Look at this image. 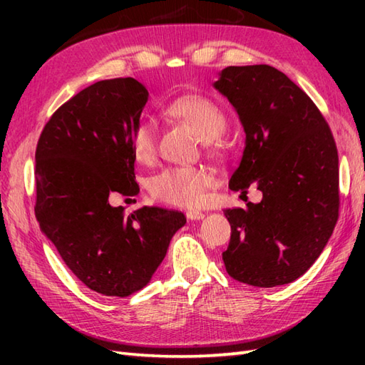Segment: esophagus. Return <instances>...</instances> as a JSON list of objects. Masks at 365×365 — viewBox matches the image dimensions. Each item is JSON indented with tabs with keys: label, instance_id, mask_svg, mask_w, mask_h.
Masks as SVG:
<instances>
[{
	"label": "esophagus",
	"instance_id": "1",
	"mask_svg": "<svg viewBox=\"0 0 365 365\" xmlns=\"http://www.w3.org/2000/svg\"><path fill=\"white\" fill-rule=\"evenodd\" d=\"M204 216H205V213H202V212H197V210H188L187 212V218L188 220H204Z\"/></svg>",
	"mask_w": 365,
	"mask_h": 365
}]
</instances>
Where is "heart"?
Segmentation results:
<instances>
[{"instance_id": "obj_1", "label": "heart", "mask_w": 365, "mask_h": 365, "mask_svg": "<svg viewBox=\"0 0 365 365\" xmlns=\"http://www.w3.org/2000/svg\"><path fill=\"white\" fill-rule=\"evenodd\" d=\"M165 111L173 118L190 123L205 138L208 152H218L221 136L227 128V115L213 98L196 92L182 94L166 103ZM158 130L150 119H139L131 128L130 145L135 158L150 163L157 155ZM215 183V174L205 166L166 168L153 175L149 190L155 199L177 207H197L204 202L205 191Z\"/></svg>"}]
</instances>
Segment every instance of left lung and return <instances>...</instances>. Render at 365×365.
Returning a JSON list of instances; mask_svg holds the SVG:
<instances>
[{
	"mask_svg": "<svg viewBox=\"0 0 365 365\" xmlns=\"http://www.w3.org/2000/svg\"><path fill=\"white\" fill-rule=\"evenodd\" d=\"M215 88L234 105L246 133L230 190L262 191L259 204L227 208L226 271L254 287L293 282L312 267L339 218V157L327 119L277 68L230 66Z\"/></svg>",
	"mask_w": 365,
	"mask_h": 365,
	"instance_id": "8db88e82",
	"label": "left lung"
}]
</instances>
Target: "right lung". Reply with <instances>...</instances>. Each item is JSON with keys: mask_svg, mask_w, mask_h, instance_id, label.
Wrapping results in <instances>:
<instances>
[{"mask_svg": "<svg viewBox=\"0 0 365 365\" xmlns=\"http://www.w3.org/2000/svg\"><path fill=\"white\" fill-rule=\"evenodd\" d=\"M149 92L135 78L91 84L53 113L36 147V218L68 269L105 297H128L150 281L178 210L110 205L114 192H139L131 128Z\"/></svg>", "mask_w": 365, "mask_h": 365, "instance_id": "add662e5", "label": "right lung"}]
</instances>
